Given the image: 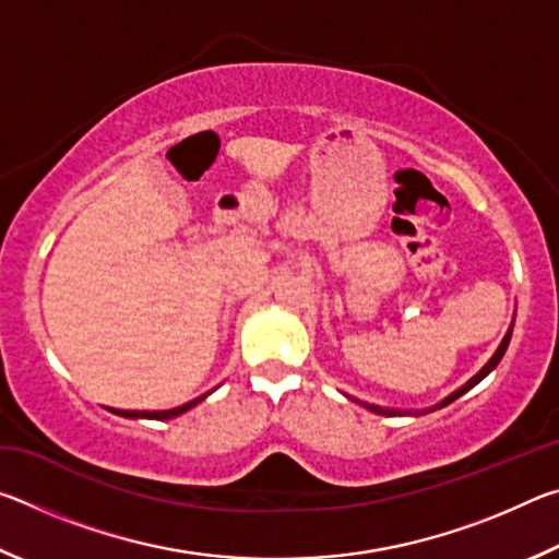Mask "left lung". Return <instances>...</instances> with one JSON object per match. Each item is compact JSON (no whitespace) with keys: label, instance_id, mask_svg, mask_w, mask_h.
I'll use <instances>...</instances> for the list:
<instances>
[{"label":"left lung","instance_id":"left-lung-1","mask_svg":"<svg viewBox=\"0 0 559 559\" xmlns=\"http://www.w3.org/2000/svg\"><path fill=\"white\" fill-rule=\"evenodd\" d=\"M510 335H513V325L508 328V333H506V337H503V343L498 345V349H496V355L488 359V362L484 365V370H480L478 374H473L471 380L461 386V390H456L453 394H449L447 400L443 402H439L437 406H431V409H424V412H419V414H427V412H433V409H441V406H447V404H451L453 400H459L461 394H466L468 390H473V386H476L480 380H484L486 374H490L498 367V362L500 359H503V355H506V349H508V343H510ZM353 402H357V404H362L365 409H370V412H374V414H384V416H402V414H412V412H402V409H384V406H377V404H367V402H359V400H353Z\"/></svg>","mask_w":559,"mask_h":559}]
</instances>
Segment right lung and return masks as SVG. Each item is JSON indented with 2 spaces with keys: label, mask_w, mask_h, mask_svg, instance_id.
<instances>
[{
  "label": "right lung",
  "mask_w": 559,
  "mask_h": 559,
  "mask_svg": "<svg viewBox=\"0 0 559 559\" xmlns=\"http://www.w3.org/2000/svg\"><path fill=\"white\" fill-rule=\"evenodd\" d=\"M206 394H210V392H206ZM206 394L197 396V400L187 402V404H182V406H175V409H167V412H128V409H110V412H112V414H120V416H128V419H173V416L185 414V412L192 409V406L200 404Z\"/></svg>",
  "instance_id": "right-lung-1"
}]
</instances>
